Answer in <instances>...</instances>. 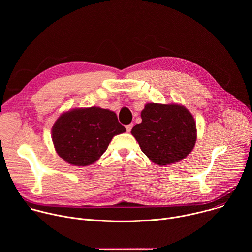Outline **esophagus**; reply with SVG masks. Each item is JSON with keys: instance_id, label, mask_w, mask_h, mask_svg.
<instances>
[{"instance_id": "esophagus-1", "label": "esophagus", "mask_w": 252, "mask_h": 252, "mask_svg": "<svg viewBox=\"0 0 252 252\" xmlns=\"http://www.w3.org/2000/svg\"><path fill=\"white\" fill-rule=\"evenodd\" d=\"M132 126H133V125L132 124H129V125H127V126H126V131L127 132H129L130 130H131V128H132Z\"/></svg>"}]
</instances>
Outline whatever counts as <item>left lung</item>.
I'll return each instance as SVG.
<instances>
[{
  "label": "left lung",
  "mask_w": 252,
  "mask_h": 252,
  "mask_svg": "<svg viewBox=\"0 0 252 252\" xmlns=\"http://www.w3.org/2000/svg\"><path fill=\"white\" fill-rule=\"evenodd\" d=\"M140 117L142 121L132 127L131 134L142 153L156 164L178 162L193 150L196 125L184 105L147 103Z\"/></svg>",
  "instance_id": "obj_1"
}]
</instances>
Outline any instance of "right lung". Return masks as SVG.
Masks as SVG:
<instances>
[{
  "label": "right lung",
  "mask_w": 252,
  "mask_h": 252,
  "mask_svg": "<svg viewBox=\"0 0 252 252\" xmlns=\"http://www.w3.org/2000/svg\"><path fill=\"white\" fill-rule=\"evenodd\" d=\"M125 131L114 112L97 106L80 107L60 116L53 126L52 139L64 161L87 166L101 157L115 135Z\"/></svg>",
  "instance_id": "1"
}]
</instances>
